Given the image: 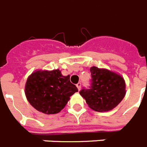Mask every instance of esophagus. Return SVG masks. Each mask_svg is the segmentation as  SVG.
Returning a JSON list of instances; mask_svg holds the SVG:
<instances>
[{"instance_id": "obj_1", "label": "esophagus", "mask_w": 147, "mask_h": 147, "mask_svg": "<svg viewBox=\"0 0 147 147\" xmlns=\"http://www.w3.org/2000/svg\"><path fill=\"white\" fill-rule=\"evenodd\" d=\"M81 83L80 82H79V83H77V84H76V87H77V88H78V90H80V89H81Z\"/></svg>"}]
</instances>
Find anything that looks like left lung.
<instances>
[{
  "label": "left lung",
  "instance_id": "1",
  "mask_svg": "<svg viewBox=\"0 0 147 147\" xmlns=\"http://www.w3.org/2000/svg\"><path fill=\"white\" fill-rule=\"evenodd\" d=\"M91 83L89 88H83L80 93L92 110L107 112L115 108L126 94L123 77L107 69L90 67Z\"/></svg>",
  "mask_w": 147,
  "mask_h": 147
}]
</instances>
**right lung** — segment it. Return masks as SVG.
<instances>
[{"label":"right lung","mask_w":147,"mask_h":147,"mask_svg":"<svg viewBox=\"0 0 147 147\" xmlns=\"http://www.w3.org/2000/svg\"><path fill=\"white\" fill-rule=\"evenodd\" d=\"M78 91L70 81V76H62L59 69L37 71L27 79L25 93L32 107L45 114H56L64 108L70 96Z\"/></svg>","instance_id":"right-lung-1"}]
</instances>
